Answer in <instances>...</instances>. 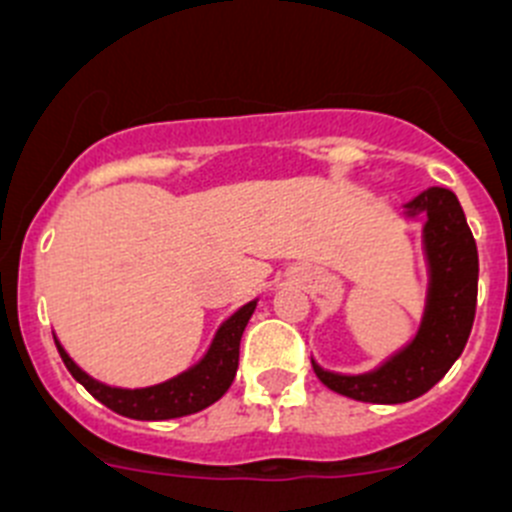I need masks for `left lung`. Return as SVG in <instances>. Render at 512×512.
Masks as SVG:
<instances>
[{
	"label": "left lung",
	"instance_id": "obj_1",
	"mask_svg": "<svg viewBox=\"0 0 512 512\" xmlns=\"http://www.w3.org/2000/svg\"><path fill=\"white\" fill-rule=\"evenodd\" d=\"M412 212L427 214V245L432 288L422 331L409 348L396 353L379 371L338 376L318 369L315 376L336 394L369 404H401L427 394L465 351L477 305V245L465 212L450 189L432 186L419 194Z\"/></svg>",
	"mask_w": 512,
	"mask_h": 512
}]
</instances>
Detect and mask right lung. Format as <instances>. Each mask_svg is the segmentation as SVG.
I'll use <instances>...</instances> for the list:
<instances>
[{
	"instance_id": "obj_1",
	"label": "right lung",
	"mask_w": 512,
	"mask_h": 512,
	"mask_svg": "<svg viewBox=\"0 0 512 512\" xmlns=\"http://www.w3.org/2000/svg\"><path fill=\"white\" fill-rule=\"evenodd\" d=\"M252 310H255V303H247L219 328L212 351L207 353L202 364L176 376V379L164 381V384L148 386V389H111V386L98 384L70 361L60 343L55 341V346L73 379L116 414L128 419H176L202 412L204 407L214 404L229 389L234 371H237V361H240L242 331L250 321Z\"/></svg>"
}]
</instances>
